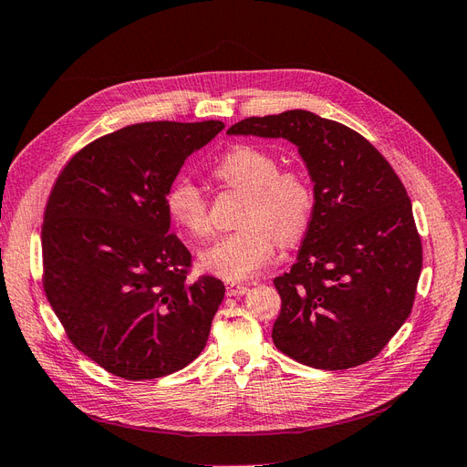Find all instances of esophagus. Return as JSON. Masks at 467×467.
Returning <instances> with one entry per match:
<instances>
[{
  "mask_svg": "<svg viewBox=\"0 0 467 467\" xmlns=\"http://www.w3.org/2000/svg\"><path fill=\"white\" fill-rule=\"evenodd\" d=\"M248 292V286L244 285H227V296H243Z\"/></svg>",
  "mask_w": 467,
  "mask_h": 467,
  "instance_id": "esophagus-1",
  "label": "esophagus"
}]
</instances>
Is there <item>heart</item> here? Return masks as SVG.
<instances>
[{
    "mask_svg": "<svg viewBox=\"0 0 467 467\" xmlns=\"http://www.w3.org/2000/svg\"><path fill=\"white\" fill-rule=\"evenodd\" d=\"M215 177L246 192L238 215L243 229L202 248L200 265L224 281L240 283L254 277L271 260L277 238L290 244L302 236L312 217V186L300 171L281 169L273 153L248 144L224 153L215 165ZM165 210L188 234H210V207L192 179L181 175L171 182Z\"/></svg>",
    "mask_w": 467,
    "mask_h": 467,
    "instance_id": "1",
    "label": "heart"
}]
</instances>
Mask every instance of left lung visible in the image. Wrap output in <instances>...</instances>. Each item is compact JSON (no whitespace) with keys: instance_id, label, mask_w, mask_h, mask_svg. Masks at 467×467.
Returning a JSON list of instances; mask_svg holds the SVG:
<instances>
[{"instance_id":"8db88e82","label":"left lung","mask_w":467,"mask_h":467,"mask_svg":"<svg viewBox=\"0 0 467 467\" xmlns=\"http://www.w3.org/2000/svg\"><path fill=\"white\" fill-rule=\"evenodd\" d=\"M227 134L285 138L314 182L296 264L275 279L273 342L316 369H348L381 352L408 319L421 238L399 175L364 136L312 111L248 117Z\"/></svg>"}]
</instances>
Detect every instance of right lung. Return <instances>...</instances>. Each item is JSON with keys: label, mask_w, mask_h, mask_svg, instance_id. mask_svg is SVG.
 Masks as SVG:
<instances>
[{"label": "right lung", "mask_w": 467, "mask_h": 467, "mask_svg": "<svg viewBox=\"0 0 467 467\" xmlns=\"http://www.w3.org/2000/svg\"><path fill=\"white\" fill-rule=\"evenodd\" d=\"M224 129L138 123L98 138L65 165L46 205L44 290L75 347L106 371L146 381L203 350L224 285L190 283L165 194L190 153Z\"/></svg>", "instance_id": "right-lung-1"}]
</instances>
